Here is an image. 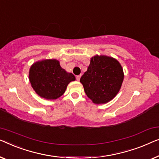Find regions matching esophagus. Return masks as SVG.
<instances>
[{
	"label": "esophagus",
	"mask_w": 159,
	"mask_h": 159,
	"mask_svg": "<svg viewBox=\"0 0 159 159\" xmlns=\"http://www.w3.org/2000/svg\"><path fill=\"white\" fill-rule=\"evenodd\" d=\"M80 76H81V75H77V76H76V80H78V81H79V80H80Z\"/></svg>",
	"instance_id": "esophagus-1"
}]
</instances>
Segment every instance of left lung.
<instances>
[{
	"label": "left lung",
	"instance_id": "1",
	"mask_svg": "<svg viewBox=\"0 0 159 159\" xmlns=\"http://www.w3.org/2000/svg\"><path fill=\"white\" fill-rule=\"evenodd\" d=\"M124 79L121 65L105 55L91 57L87 71L80 79L86 94L94 104H105L117 94Z\"/></svg>",
	"mask_w": 159,
	"mask_h": 159
}]
</instances>
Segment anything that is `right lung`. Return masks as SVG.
Returning a JSON list of instances; mask_svg holds the SVG:
<instances>
[{
  "label": "right lung",
  "mask_w": 159,
  "mask_h": 159,
  "mask_svg": "<svg viewBox=\"0 0 159 159\" xmlns=\"http://www.w3.org/2000/svg\"><path fill=\"white\" fill-rule=\"evenodd\" d=\"M30 81L35 92L46 99H56L63 94L69 83L75 80L55 59L35 62L30 70Z\"/></svg>",
  "instance_id": "1"
}]
</instances>
